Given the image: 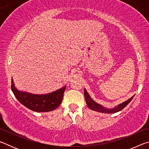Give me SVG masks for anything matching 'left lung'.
I'll use <instances>...</instances> for the list:
<instances>
[{
	"label": "left lung",
	"instance_id": "1",
	"mask_svg": "<svg viewBox=\"0 0 149 149\" xmlns=\"http://www.w3.org/2000/svg\"><path fill=\"white\" fill-rule=\"evenodd\" d=\"M84 95H85V101H86V103H87V105L90 109L95 111H97V112H102V113H108V114L115 113L122 110L123 108H124L126 106L129 104L131 100H132L133 98L134 97V96H133V97H132V98H130V99H128L124 102L119 104L117 107H115L114 108H112V109H107V108H104V107H102L101 105L97 104V103L95 102L94 100H93L90 97L89 94H88L87 91L85 89H84Z\"/></svg>",
	"mask_w": 149,
	"mask_h": 149
}]
</instances>
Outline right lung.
Returning <instances> with one entry per match:
<instances>
[{"instance_id":"right-lung-1","label":"right lung","mask_w":149,"mask_h":149,"mask_svg":"<svg viewBox=\"0 0 149 149\" xmlns=\"http://www.w3.org/2000/svg\"><path fill=\"white\" fill-rule=\"evenodd\" d=\"M12 91L17 100L31 110L37 112H49L54 110L61 104L65 86L53 93L46 95H34L19 91L12 79Z\"/></svg>"}]
</instances>
